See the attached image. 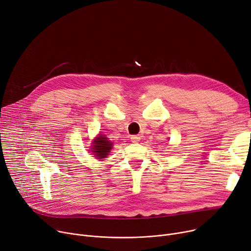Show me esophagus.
<instances>
[{"mask_svg":"<svg viewBox=\"0 0 251 251\" xmlns=\"http://www.w3.org/2000/svg\"><path fill=\"white\" fill-rule=\"evenodd\" d=\"M131 141H132L133 143L139 142V141H140V136H139V135H133V136H131Z\"/></svg>","mask_w":251,"mask_h":251,"instance_id":"1","label":"esophagus"}]
</instances>
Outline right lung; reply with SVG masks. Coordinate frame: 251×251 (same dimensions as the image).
Wrapping results in <instances>:
<instances>
[{"label": "right lung", "instance_id": "obj_1", "mask_svg": "<svg viewBox=\"0 0 251 251\" xmlns=\"http://www.w3.org/2000/svg\"><path fill=\"white\" fill-rule=\"evenodd\" d=\"M112 148V143L107 139L105 136L99 135L98 138L94 141V145L92 146V152L98 159L105 158Z\"/></svg>", "mask_w": 251, "mask_h": 251}]
</instances>
